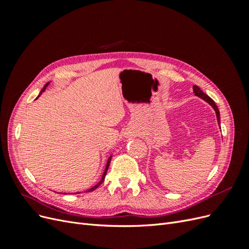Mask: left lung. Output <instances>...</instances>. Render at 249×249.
Returning <instances> with one entry per match:
<instances>
[{
	"label": "left lung",
	"mask_w": 249,
	"mask_h": 249,
	"mask_svg": "<svg viewBox=\"0 0 249 249\" xmlns=\"http://www.w3.org/2000/svg\"><path fill=\"white\" fill-rule=\"evenodd\" d=\"M193 90H194V92H195V95H198L199 97H201V99H203V100H205V101H207V102H208V103L211 105V106H212V107L214 108V110L216 111V116H217V120H218V123L220 124V115H219V110H218V108H217V106H216L215 102H214L212 99H211V97H210L208 94L203 93L198 86H196V85H193Z\"/></svg>",
	"instance_id": "obj_1"
}]
</instances>
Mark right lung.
Returning a JSON list of instances; mask_svg holds the SVG:
<instances>
[{
    "label": "right lung",
    "instance_id": "add662e5",
    "mask_svg": "<svg viewBox=\"0 0 249 249\" xmlns=\"http://www.w3.org/2000/svg\"><path fill=\"white\" fill-rule=\"evenodd\" d=\"M48 85H49V83H48V84H47L46 86H44V88H43V89L41 90V92H40V94H41V93H42V92L44 91V90H46V88H47V86H48ZM40 94H39V95H40ZM39 95H38V96H39ZM111 158H112V157H110V158H109V159H108V162H107V165H106V169H105V171H104V173H103V177H102V179H101V182H100L99 184H96V185H95L94 187H92V188H90V189H88V190H87L86 192H90V191H93V190H95V189H96V188H97V187H99V186H100V185H101V184L103 183V180L105 179V177H106V173H107V170H108V168H109V165H110V161H111Z\"/></svg>",
    "mask_w": 249,
    "mask_h": 249
}]
</instances>
